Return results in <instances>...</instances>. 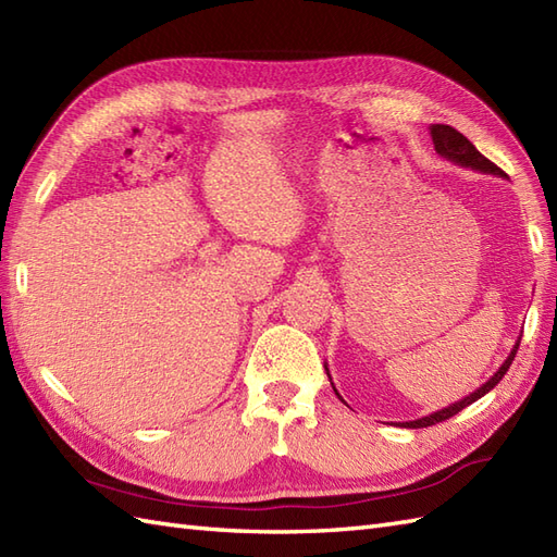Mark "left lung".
Returning a JSON list of instances; mask_svg holds the SVG:
<instances>
[{
	"mask_svg": "<svg viewBox=\"0 0 557 557\" xmlns=\"http://www.w3.org/2000/svg\"><path fill=\"white\" fill-rule=\"evenodd\" d=\"M431 138H433L435 152H437L440 157H445V160H449V162H454V164H459V166H466V169H475V171H480V174L504 176V171L498 169L494 162H490L487 157H484L482 152H478V148L473 146V143H470L463 134L456 132L454 126H449V124H431ZM520 336H522V334H520ZM518 346H520V341H516V346H512V350H510V355L506 358V362L496 369L494 376H492L487 383H482V386H480L475 393L466 395L463 400L454 403V405H449V407H445V409L433 411V414L421 417V419H417V421H405L403 428H428V425H435V423H440V421H447V419L454 417V414H459L461 409H466L468 405H473L475 400H480L482 395H487V393L496 386V383L504 379V374L508 372V367L512 364V360H516ZM324 369H326V376H330V381H332L330 367L324 364ZM332 388H334V383H332ZM334 393L338 395L336 388H334ZM338 397H341V395H338ZM341 400H344V397H341Z\"/></svg>",
	"mask_w": 557,
	"mask_h": 557,
	"instance_id": "8db88e82",
	"label": "left lung"
}]
</instances>
